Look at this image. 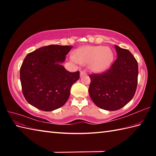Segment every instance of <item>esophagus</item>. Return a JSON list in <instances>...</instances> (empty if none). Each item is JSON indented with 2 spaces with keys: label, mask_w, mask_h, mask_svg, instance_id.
<instances>
[{
  "label": "esophagus",
  "mask_w": 156,
  "mask_h": 156,
  "mask_svg": "<svg viewBox=\"0 0 156 156\" xmlns=\"http://www.w3.org/2000/svg\"><path fill=\"white\" fill-rule=\"evenodd\" d=\"M87 72H86L85 71H82L80 72V76H85V75H87Z\"/></svg>",
  "instance_id": "obj_1"
}]
</instances>
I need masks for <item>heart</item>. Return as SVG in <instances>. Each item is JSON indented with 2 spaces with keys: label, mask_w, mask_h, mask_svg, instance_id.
<instances>
[{
  "label": "heart",
  "mask_w": 156,
  "mask_h": 156,
  "mask_svg": "<svg viewBox=\"0 0 156 156\" xmlns=\"http://www.w3.org/2000/svg\"><path fill=\"white\" fill-rule=\"evenodd\" d=\"M74 58L79 64H89L92 71L101 72L111 65L113 59V53L110 48L101 45L84 46L76 51Z\"/></svg>",
  "instance_id": "obj_1"
}]
</instances>
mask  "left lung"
I'll return each instance as SVG.
<instances>
[{
  "label": "left lung",
  "instance_id": "8db88e82",
  "mask_svg": "<svg viewBox=\"0 0 156 156\" xmlns=\"http://www.w3.org/2000/svg\"><path fill=\"white\" fill-rule=\"evenodd\" d=\"M117 58L107 71L89 76V95L99 108L117 111L134 97L137 86L138 64L128 49L115 45Z\"/></svg>",
  "mask_w": 156,
  "mask_h": 156
}]
</instances>
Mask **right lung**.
I'll return each instance as SVG.
<instances>
[{"label": "right lung", "mask_w": 156, "mask_h": 156, "mask_svg": "<svg viewBox=\"0 0 156 156\" xmlns=\"http://www.w3.org/2000/svg\"><path fill=\"white\" fill-rule=\"evenodd\" d=\"M72 48L49 45L27 55L20 69V80L29 104L39 110L51 111L67 102L72 84L80 78V72H68L61 65Z\"/></svg>", "instance_id": "add662e5"}]
</instances>
